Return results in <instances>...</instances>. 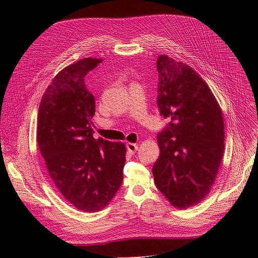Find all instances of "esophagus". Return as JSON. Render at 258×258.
Returning a JSON list of instances; mask_svg holds the SVG:
<instances>
[{"mask_svg": "<svg viewBox=\"0 0 258 258\" xmlns=\"http://www.w3.org/2000/svg\"><path fill=\"white\" fill-rule=\"evenodd\" d=\"M126 148H127V151L131 155H134L135 153L138 151L139 147H138L137 144H135V143H126Z\"/></svg>", "mask_w": 258, "mask_h": 258, "instance_id": "esophagus-1", "label": "esophagus"}]
</instances>
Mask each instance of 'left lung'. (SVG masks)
<instances>
[{
  "instance_id": "1",
  "label": "left lung",
  "mask_w": 258,
  "mask_h": 258,
  "mask_svg": "<svg viewBox=\"0 0 258 258\" xmlns=\"http://www.w3.org/2000/svg\"><path fill=\"white\" fill-rule=\"evenodd\" d=\"M157 105L169 122L157 136L155 184L174 207L198 204L210 191L224 155L221 107L191 67L161 55Z\"/></svg>"
}]
</instances>
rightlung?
<instances>
[{
	"instance_id": "add662e5",
	"label": "right lung",
	"mask_w": 258,
	"mask_h": 258,
	"mask_svg": "<svg viewBox=\"0 0 258 258\" xmlns=\"http://www.w3.org/2000/svg\"><path fill=\"white\" fill-rule=\"evenodd\" d=\"M99 63L88 57L64 68L47 88L37 114V143L50 178L70 204L86 212L108 204L125 164L123 143L93 137L95 98L85 76Z\"/></svg>"
}]
</instances>
